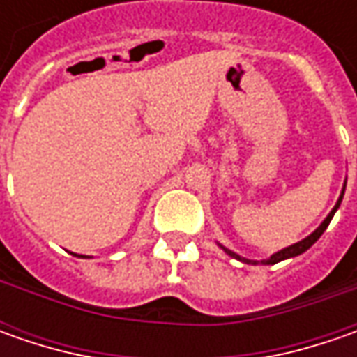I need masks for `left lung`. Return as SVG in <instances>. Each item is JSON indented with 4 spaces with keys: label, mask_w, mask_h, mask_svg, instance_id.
I'll return each mask as SVG.
<instances>
[{
    "label": "left lung",
    "mask_w": 357,
    "mask_h": 357,
    "mask_svg": "<svg viewBox=\"0 0 357 357\" xmlns=\"http://www.w3.org/2000/svg\"><path fill=\"white\" fill-rule=\"evenodd\" d=\"M344 190H346V181H344V188H342V195H340V199H337L336 206L330 211V214L324 218V222L320 225V227L316 228L310 236H306L304 240H300V242H296V244H292V246H286V248H282V250H278V252H274L270 258H266V260H250V258H244V256H240V254L232 252L230 248H227V246H222V244H218L225 252L228 254V256H232V258H236V260H240V262H244V264H262V266H268V264H278V262H282V260H288V258H294V256H300L302 252H306L310 246L316 242V240L320 238L324 234V230L328 228V225H330V220L334 218V214H336V211L340 208V204H342V199H344Z\"/></svg>",
    "instance_id": "left-lung-1"
}]
</instances>
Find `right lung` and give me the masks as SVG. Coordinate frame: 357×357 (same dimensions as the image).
Listing matches in <instances>:
<instances>
[{
	"instance_id": "right-lung-1",
	"label": "right lung",
	"mask_w": 357,
	"mask_h": 357,
	"mask_svg": "<svg viewBox=\"0 0 357 357\" xmlns=\"http://www.w3.org/2000/svg\"><path fill=\"white\" fill-rule=\"evenodd\" d=\"M73 256H79V258H87V256H83V254H75V252H71Z\"/></svg>"
}]
</instances>
